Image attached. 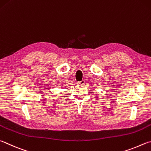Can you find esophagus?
<instances>
[{
	"mask_svg": "<svg viewBox=\"0 0 151 151\" xmlns=\"http://www.w3.org/2000/svg\"><path fill=\"white\" fill-rule=\"evenodd\" d=\"M84 83H85V81L84 80H83V81H79V82H78V83H77L78 84H80V85H83V84H84Z\"/></svg>",
	"mask_w": 151,
	"mask_h": 151,
	"instance_id": "esophagus-1",
	"label": "esophagus"
}]
</instances>
